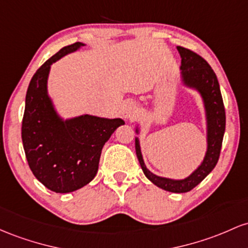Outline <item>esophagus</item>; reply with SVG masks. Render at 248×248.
Returning <instances> with one entry per match:
<instances>
[{"instance_id": "34e87169", "label": "esophagus", "mask_w": 248, "mask_h": 248, "mask_svg": "<svg viewBox=\"0 0 248 248\" xmlns=\"http://www.w3.org/2000/svg\"><path fill=\"white\" fill-rule=\"evenodd\" d=\"M136 116V110L135 108H132L131 105H126L123 110V117L125 119H133Z\"/></svg>"}]
</instances>
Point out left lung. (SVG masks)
Instances as JSON below:
<instances>
[{"instance_id": "left-lung-1", "label": "left lung", "mask_w": 248, "mask_h": 248, "mask_svg": "<svg viewBox=\"0 0 248 248\" xmlns=\"http://www.w3.org/2000/svg\"><path fill=\"white\" fill-rule=\"evenodd\" d=\"M177 49L182 57L180 69H182L183 82L188 87L197 89L202 93L205 103L207 115L206 155L202 165L190 177L183 180H172L155 176L146 169L143 157H141L138 139H136V155H137L144 174L155 186L169 192L184 193V192L191 191L199 183H202L218 163L225 133V125H226V113H225L218 78L210 64L200 55L190 49L183 48V46H177Z\"/></svg>"}]
</instances>
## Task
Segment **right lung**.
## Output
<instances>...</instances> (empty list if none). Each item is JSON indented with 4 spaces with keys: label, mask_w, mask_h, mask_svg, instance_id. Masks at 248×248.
Here are the masks:
<instances>
[{
    "label": "right lung",
    "mask_w": 248,
    "mask_h": 248,
    "mask_svg": "<svg viewBox=\"0 0 248 248\" xmlns=\"http://www.w3.org/2000/svg\"><path fill=\"white\" fill-rule=\"evenodd\" d=\"M84 44L64 46L35 72L26 96L22 141L29 168L49 190L68 193L83 187L96 176L104 144L123 119L84 115L63 122L46 93L50 65Z\"/></svg>",
    "instance_id": "right-lung-1"
}]
</instances>
